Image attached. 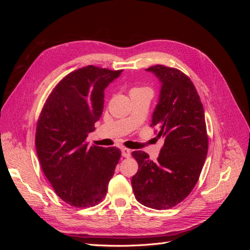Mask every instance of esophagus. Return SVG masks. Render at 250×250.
<instances>
[{"mask_svg":"<svg viewBox=\"0 0 250 250\" xmlns=\"http://www.w3.org/2000/svg\"><path fill=\"white\" fill-rule=\"evenodd\" d=\"M130 154H131V151H130V149H128V148H122V155L124 156V157H130Z\"/></svg>","mask_w":250,"mask_h":250,"instance_id":"1","label":"esophagus"}]
</instances>
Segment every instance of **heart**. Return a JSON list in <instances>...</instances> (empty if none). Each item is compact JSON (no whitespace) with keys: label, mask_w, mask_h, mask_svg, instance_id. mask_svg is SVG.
I'll list each match as a JSON object with an SVG mask.
<instances>
[{"label":"heart","mask_w":250,"mask_h":250,"mask_svg":"<svg viewBox=\"0 0 250 250\" xmlns=\"http://www.w3.org/2000/svg\"><path fill=\"white\" fill-rule=\"evenodd\" d=\"M137 88H138V87H137Z\"/></svg>","instance_id":"b5f03b06"}]
</instances>
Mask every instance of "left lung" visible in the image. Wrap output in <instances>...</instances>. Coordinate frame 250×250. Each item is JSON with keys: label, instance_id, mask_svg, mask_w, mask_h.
I'll return each mask as SVG.
<instances>
[{"label": "left lung", "instance_id": "1", "mask_svg": "<svg viewBox=\"0 0 250 250\" xmlns=\"http://www.w3.org/2000/svg\"><path fill=\"white\" fill-rule=\"evenodd\" d=\"M147 71L156 75L162 89L151 127L165 143L156 162L133 151L139 164L132 190L143 206L168 209L185 200L199 179L208 149L204 110L193 82L185 73L162 64Z\"/></svg>", "mask_w": 250, "mask_h": 250}]
</instances>
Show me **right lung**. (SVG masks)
I'll return each mask as SVG.
<instances>
[{"label":"right lung","instance_id":"1","mask_svg":"<svg viewBox=\"0 0 250 250\" xmlns=\"http://www.w3.org/2000/svg\"><path fill=\"white\" fill-rule=\"evenodd\" d=\"M123 70L87 65L53 88L37 121L35 147L42 172L59 198L75 208L100 203L121 157L117 147L88 146L102 115L104 89Z\"/></svg>","mask_w":250,"mask_h":250}]
</instances>
